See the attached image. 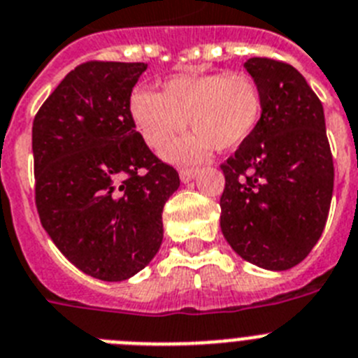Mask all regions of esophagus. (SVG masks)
I'll list each match as a JSON object with an SVG mask.
<instances>
[{"mask_svg": "<svg viewBox=\"0 0 358 358\" xmlns=\"http://www.w3.org/2000/svg\"><path fill=\"white\" fill-rule=\"evenodd\" d=\"M196 175H198V169H194V167H182V169H180V180H182L183 183L191 182Z\"/></svg>", "mask_w": 358, "mask_h": 358, "instance_id": "1", "label": "esophagus"}]
</instances>
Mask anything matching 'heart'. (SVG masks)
Here are the masks:
<instances>
[{
	"label": "heart",
	"mask_w": 358,
	"mask_h": 358,
	"mask_svg": "<svg viewBox=\"0 0 358 358\" xmlns=\"http://www.w3.org/2000/svg\"><path fill=\"white\" fill-rule=\"evenodd\" d=\"M129 113L145 144L155 151L175 141L189 126L194 133L166 151L175 162H196L216 148L229 151L243 144L263 113L257 80L243 71H209L171 77L162 92L136 90Z\"/></svg>",
	"instance_id": "obj_1"
}]
</instances>
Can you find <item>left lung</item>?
<instances>
[{"label": "left lung", "instance_id": "8db88e82", "mask_svg": "<svg viewBox=\"0 0 358 358\" xmlns=\"http://www.w3.org/2000/svg\"><path fill=\"white\" fill-rule=\"evenodd\" d=\"M261 88L254 133L222 164L220 225L234 252L266 270L299 265L321 238L334 192L324 110L290 64L252 57Z\"/></svg>", "mask_w": 358, "mask_h": 358}]
</instances>
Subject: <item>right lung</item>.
<instances>
[{
    "label": "right lung",
    "instance_id": "right-lung-1",
    "mask_svg": "<svg viewBox=\"0 0 358 358\" xmlns=\"http://www.w3.org/2000/svg\"><path fill=\"white\" fill-rule=\"evenodd\" d=\"M145 63L88 61L43 102L32 126L36 207L70 263L124 281L157 256L176 169L155 157L129 113Z\"/></svg>",
    "mask_w": 358,
    "mask_h": 358
}]
</instances>
